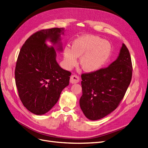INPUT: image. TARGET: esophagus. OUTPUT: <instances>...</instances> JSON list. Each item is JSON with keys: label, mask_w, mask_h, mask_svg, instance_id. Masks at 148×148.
I'll list each match as a JSON object with an SVG mask.
<instances>
[{"label": "esophagus", "mask_w": 148, "mask_h": 148, "mask_svg": "<svg viewBox=\"0 0 148 148\" xmlns=\"http://www.w3.org/2000/svg\"><path fill=\"white\" fill-rule=\"evenodd\" d=\"M79 81H80V77L79 75L74 74V75H72L71 76V78H70L71 83L76 84V83H78Z\"/></svg>", "instance_id": "34e87169"}]
</instances>
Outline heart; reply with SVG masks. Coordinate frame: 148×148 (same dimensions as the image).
Returning a JSON list of instances; mask_svg holds the SVG:
<instances>
[{
	"mask_svg": "<svg viewBox=\"0 0 148 148\" xmlns=\"http://www.w3.org/2000/svg\"><path fill=\"white\" fill-rule=\"evenodd\" d=\"M112 52L110 42L97 36L84 35L74 41L72 49L64 47L63 57L68 68L77 64V57H81L82 68L86 72H94L107 63Z\"/></svg>",
	"mask_w": 148,
	"mask_h": 148,
	"instance_id": "1",
	"label": "heart"
}]
</instances>
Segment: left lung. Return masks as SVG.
<instances>
[{"label":"left lung","mask_w":148,"mask_h":148,"mask_svg":"<svg viewBox=\"0 0 148 148\" xmlns=\"http://www.w3.org/2000/svg\"><path fill=\"white\" fill-rule=\"evenodd\" d=\"M132 70L129 51L123 44L118 58L109 66L81 75L80 106L87 118L99 119L115 110L130 85Z\"/></svg>","instance_id":"8db88e82"}]
</instances>
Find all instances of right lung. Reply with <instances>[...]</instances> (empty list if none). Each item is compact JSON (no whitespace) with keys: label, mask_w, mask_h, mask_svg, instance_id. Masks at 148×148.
<instances>
[{"label":"right lung","mask_w":148,"mask_h":148,"mask_svg":"<svg viewBox=\"0 0 148 148\" xmlns=\"http://www.w3.org/2000/svg\"><path fill=\"white\" fill-rule=\"evenodd\" d=\"M62 31L55 27L34 33L22 46L16 62L15 82L19 98L27 110L38 115L51 110L69 83L71 73L60 66L54 48L45 43L48 39L57 43Z\"/></svg>","instance_id":"obj_1"}]
</instances>
